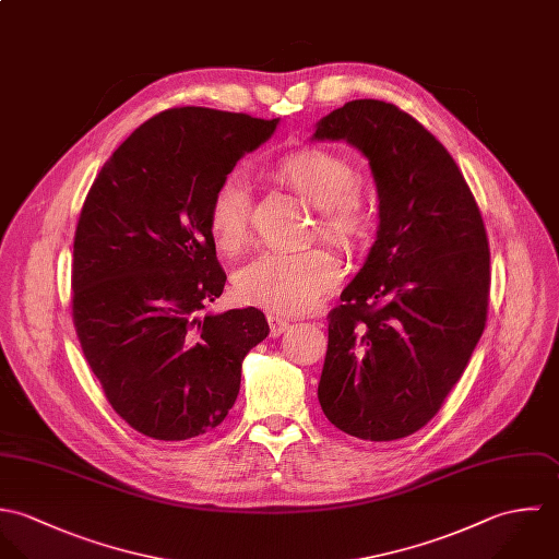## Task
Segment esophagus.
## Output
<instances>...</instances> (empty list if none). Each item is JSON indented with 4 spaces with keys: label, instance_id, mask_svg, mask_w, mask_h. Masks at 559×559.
<instances>
[{
    "label": "esophagus",
    "instance_id": "34e87169",
    "mask_svg": "<svg viewBox=\"0 0 559 559\" xmlns=\"http://www.w3.org/2000/svg\"><path fill=\"white\" fill-rule=\"evenodd\" d=\"M267 324H270V335L272 336L283 335V333H287L289 326H292L287 320L276 318V316H270V318H267Z\"/></svg>",
    "mask_w": 559,
    "mask_h": 559
}]
</instances>
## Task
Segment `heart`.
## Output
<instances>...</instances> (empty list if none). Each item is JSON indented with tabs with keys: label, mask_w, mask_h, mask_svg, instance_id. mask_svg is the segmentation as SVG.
Returning a JSON list of instances; mask_svg holds the SVG:
<instances>
[{
	"label": "heart",
	"mask_w": 559,
	"mask_h": 559,
	"mask_svg": "<svg viewBox=\"0 0 559 559\" xmlns=\"http://www.w3.org/2000/svg\"><path fill=\"white\" fill-rule=\"evenodd\" d=\"M278 179L320 210V235L336 248L352 250L369 233L371 207L356 190L358 173L352 159L322 146L283 155L274 166ZM250 186L233 173L214 192L210 226L216 243L237 252L250 233ZM341 281V263L326 248L296 252H263L235 274V294L246 305L276 316H298L318 307Z\"/></svg>",
	"instance_id": "obj_1"
}]
</instances>
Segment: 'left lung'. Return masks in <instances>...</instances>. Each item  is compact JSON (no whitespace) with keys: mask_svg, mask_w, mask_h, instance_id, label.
<instances>
[{"mask_svg":"<svg viewBox=\"0 0 559 559\" xmlns=\"http://www.w3.org/2000/svg\"><path fill=\"white\" fill-rule=\"evenodd\" d=\"M313 140L358 148L380 201L376 241L329 313L320 406L349 437L404 439L441 411L484 333V221L445 146L393 104L349 102Z\"/></svg>","mask_w":559,"mask_h":559,"instance_id":"8db88e82","label":"left lung"}]
</instances>
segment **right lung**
I'll list each match as a JSON object with an SVG mask.
<instances>
[{"label": "right lung", "instance_id": "add662e5", "mask_svg": "<svg viewBox=\"0 0 559 559\" xmlns=\"http://www.w3.org/2000/svg\"><path fill=\"white\" fill-rule=\"evenodd\" d=\"M278 118L173 108L104 164L73 243V322L114 411L140 435L186 441L233 408L246 354L270 326L254 309L203 313L223 296L210 207Z\"/></svg>", "mask_w": 559, "mask_h": 559}]
</instances>
